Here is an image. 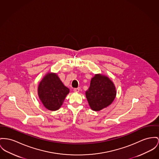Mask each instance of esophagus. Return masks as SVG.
<instances>
[{
	"mask_svg": "<svg viewBox=\"0 0 159 159\" xmlns=\"http://www.w3.org/2000/svg\"><path fill=\"white\" fill-rule=\"evenodd\" d=\"M80 88H75L74 89V91L75 92H80Z\"/></svg>",
	"mask_w": 159,
	"mask_h": 159,
	"instance_id": "1",
	"label": "esophagus"
}]
</instances>
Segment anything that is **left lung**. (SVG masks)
Masks as SVG:
<instances>
[{
    "label": "left lung",
    "instance_id": "obj_1",
    "mask_svg": "<svg viewBox=\"0 0 159 159\" xmlns=\"http://www.w3.org/2000/svg\"><path fill=\"white\" fill-rule=\"evenodd\" d=\"M116 95L113 83L105 75L96 74L90 81L85 96L89 104L94 111H100L110 106Z\"/></svg>",
    "mask_w": 159,
    "mask_h": 159
}]
</instances>
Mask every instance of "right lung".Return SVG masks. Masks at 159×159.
<instances>
[{"instance_id": "add662e5", "label": "right lung", "mask_w": 159, "mask_h": 159, "mask_svg": "<svg viewBox=\"0 0 159 159\" xmlns=\"http://www.w3.org/2000/svg\"><path fill=\"white\" fill-rule=\"evenodd\" d=\"M69 89L54 73L46 75L38 87V95L43 106L48 110L56 111L63 103Z\"/></svg>"}]
</instances>
